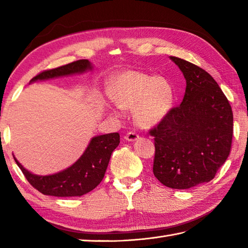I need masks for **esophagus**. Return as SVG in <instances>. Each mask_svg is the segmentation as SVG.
Here are the masks:
<instances>
[{
  "instance_id": "34e87169",
  "label": "esophagus",
  "mask_w": 248,
  "mask_h": 248,
  "mask_svg": "<svg viewBox=\"0 0 248 248\" xmlns=\"http://www.w3.org/2000/svg\"><path fill=\"white\" fill-rule=\"evenodd\" d=\"M124 139L128 141H135L140 139V136L138 133H135V132H128L127 134H125Z\"/></svg>"
}]
</instances>
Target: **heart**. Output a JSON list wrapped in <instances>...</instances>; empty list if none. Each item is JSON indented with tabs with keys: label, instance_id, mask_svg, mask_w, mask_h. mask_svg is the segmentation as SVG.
Masks as SVG:
<instances>
[{
	"label": "heart",
	"instance_id": "1",
	"mask_svg": "<svg viewBox=\"0 0 248 248\" xmlns=\"http://www.w3.org/2000/svg\"><path fill=\"white\" fill-rule=\"evenodd\" d=\"M110 94L120 108H133L136 124L152 127L170 113L173 104V89L165 78L128 70L113 78Z\"/></svg>",
	"mask_w": 248,
	"mask_h": 248
}]
</instances>
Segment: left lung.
I'll return each instance as SVG.
<instances>
[{
  "mask_svg": "<svg viewBox=\"0 0 248 248\" xmlns=\"http://www.w3.org/2000/svg\"><path fill=\"white\" fill-rule=\"evenodd\" d=\"M186 88L149 133L155 138L154 173L167 187L184 189L211 181L230 154L233 115L218 84L202 68L179 57Z\"/></svg>",
  "mask_w": 248,
  "mask_h": 248,
  "instance_id": "left-lung-1",
  "label": "left lung"
}]
</instances>
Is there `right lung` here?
<instances>
[{"mask_svg": "<svg viewBox=\"0 0 248 248\" xmlns=\"http://www.w3.org/2000/svg\"><path fill=\"white\" fill-rule=\"evenodd\" d=\"M93 66L88 60H80L70 64L40 72L31 82L48 80L65 76L83 73L92 70ZM118 133L98 135L92 139L86 150L75 164L54 175L38 176L30 172L14 156L17 165L22 170L28 181L44 195L56 197L82 196L93 191L102 181L107 170L110 155L120 143Z\"/></svg>", "mask_w": 248, "mask_h": 248, "instance_id": "1", "label": "right lung"}]
</instances>
